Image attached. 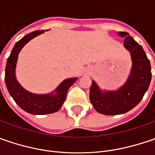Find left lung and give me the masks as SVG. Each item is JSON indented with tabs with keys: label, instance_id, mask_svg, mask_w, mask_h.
I'll list each match as a JSON object with an SVG mask.
<instances>
[{
	"label": "left lung",
	"instance_id": "obj_1",
	"mask_svg": "<svg viewBox=\"0 0 155 155\" xmlns=\"http://www.w3.org/2000/svg\"><path fill=\"white\" fill-rule=\"evenodd\" d=\"M120 37L126 38L123 45L130 51L133 67L125 84L116 91L102 92L92 81L90 91V100L97 112L115 116L132 110L143 98L152 78L150 61L141 45L128 36L126 32H119Z\"/></svg>",
	"mask_w": 155,
	"mask_h": 155
}]
</instances>
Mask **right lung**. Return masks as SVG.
I'll use <instances>...</instances> for the list:
<instances>
[{"instance_id":"1","label":"right lung","mask_w":155,"mask_h":155,"mask_svg":"<svg viewBox=\"0 0 155 155\" xmlns=\"http://www.w3.org/2000/svg\"><path fill=\"white\" fill-rule=\"evenodd\" d=\"M42 33H44V31L37 30L28 33L19 40L8 58L5 70V83L10 96L22 110L33 115H46L57 112L65 101L69 88L78 79L77 78H73L63 81L57 88L55 95L33 94L27 91L20 85L15 78V66L19 52L29 40Z\"/></svg>"}]
</instances>
